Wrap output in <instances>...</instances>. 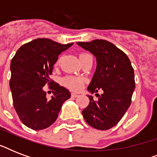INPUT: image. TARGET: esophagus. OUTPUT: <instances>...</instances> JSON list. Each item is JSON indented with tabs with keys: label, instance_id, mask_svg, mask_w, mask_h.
Segmentation results:
<instances>
[{
	"label": "esophagus",
	"instance_id": "esophagus-1",
	"mask_svg": "<svg viewBox=\"0 0 157 157\" xmlns=\"http://www.w3.org/2000/svg\"><path fill=\"white\" fill-rule=\"evenodd\" d=\"M78 94L76 93H71V97H73V98H77L78 97Z\"/></svg>",
	"mask_w": 157,
	"mask_h": 157
}]
</instances>
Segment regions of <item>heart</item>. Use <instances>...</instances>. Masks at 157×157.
<instances>
[{
	"mask_svg": "<svg viewBox=\"0 0 157 157\" xmlns=\"http://www.w3.org/2000/svg\"><path fill=\"white\" fill-rule=\"evenodd\" d=\"M88 55H90V54H86V53H82V54L79 55V59L81 60V59H82L85 57L88 56ZM59 61H60V59L57 60L56 63H59ZM63 83L67 88L73 90H80L81 88V86H82V80L78 78V77H76V76H67L66 77H64L63 80Z\"/></svg>",
	"mask_w": 157,
	"mask_h": 157,
	"instance_id": "1",
	"label": "heart"
}]
</instances>
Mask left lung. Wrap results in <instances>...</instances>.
I'll return each instance as SVG.
<instances>
[{"label": "left lung", "mask_w": 157, "mask_h": 157, "mask_svg": "<svg viewBox=\"0 0 157 157\" xmlns=\"http://www.w3.org/2000/svg\"><path fill=\"white\" fill-rule=\"evenodd\" d=\"M94 55L96 71L88 87L93 94L103 90L98 101L88 95L90 103L82 111L86 121L99 130H107L121 121L131 103L135 88L134 68L128 56L112 43L105 40L78 42Z\"/></svg>", "instance_id": "8db88e82"}]
</instances>
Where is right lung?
Segmentation results:
<instances>
[{
	"mask_svg": "<svg viewBox=\"0 0 157 157\" xmlns=\"http://www.w3.org/2000/svg\"><path fill=\"white\" fill-rule=\"evenodd\" d=\"M72 45L38 38L22 45L11 60L10 86L13 107L28 128L40 130L50 126L56 121L63 103L71 97L66 88L56 82L53 84L50 76L59 54ZM45 84L54 89L51 100L46 98L43 90Z\"/></svg>",
	"mask_w": 157,
	"mask_h": 157,
	"instance_id": "add662e5",
	"label": "right lung"
}]
</instances>
